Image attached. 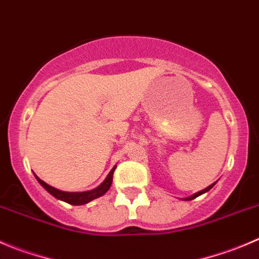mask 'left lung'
Here are the masks:
<instances>
[{
  "instance_id": "left-lung-1",
  "label": "left lung",
  "mask_w": 259,
  "mask_h": 259,
  "mask_svg": "<svg viewBox=\"0 0 259 259\" xmlns=\"http://www.w3.org/2000/svg\"><path fill=\"white\" fill-rule=\"evenodd\" d=\"M215 183H212V185H210L209 187H206L205 188V190H202V191H200V192H197V193H195V195H193V196H191V197H188V199H186V200H193V199H196L197 196H200V195H202V193H205V192H207V191L210 190V188L212 187V186H214Z\"/></svg>"
}]
</instances>
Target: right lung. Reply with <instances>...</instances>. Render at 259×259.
<instances>
[{
    "label": "right lung",
    "instance_id": "right-lung-1",
    "mask_svg": "<svg viewBox=\"0 0 259 259\" xmlns=\"http://www.w3.org/2000/svg\"><path fill=\"white\" fill-rule=\"evenodd\" d=\"M115 168H116V165L112 168L111 172L107 175L106 180H105L104 182L99 186V187L95 188V190H91V191H86V192H64V191H60V190H57V188L52 187V186H49L48 183H45L44 181H41L39 177H36V176H35V177H36L37 182H39L40 185H41L42 187H44L45 190L50 193V195H53L55 199H59V200H62V201H66L71 205H84V204H87V202L92 201V200L97 199V197L102 196L104 193H106L107 191H109L110 186H111V183H112V175H114Z\"/></svg>",
    "mask_w": 259,
    "mask_h": 259
}]
</instances>
